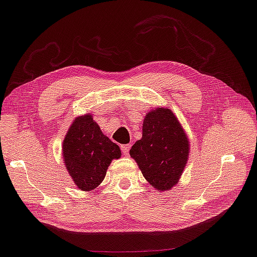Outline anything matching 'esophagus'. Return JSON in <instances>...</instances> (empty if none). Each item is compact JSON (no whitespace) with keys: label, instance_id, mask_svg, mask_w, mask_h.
Segmentation results:
<instances>
[{"label":"esophagus","instance_id":"1","mask_svg":"<svg viewBox=\"0 0 257 257\" xmlns=\"http://www.w3.org/2000/svg\"><path fill=\"white\" fill-rule=\"evenodd\" d=\"M121 150H122V152H123L124 156H128L129 155V150H130V145L129 144L121 145Z\"/></svg>","mask_w":257,"mask_h":257}]
</instances>
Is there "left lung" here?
Instances as JSON below:
<instances>
[{
    "label": "left lung",
    "mask_w": 257,
    "mask_h": 257,
    "mask_svg": "<svg viewBox=\"0 0 257 257\" xmlns=\"http://www.w3.org/2000/svg\"><path fill=\"white\" fill-rule=\"evenodd\" d=\"M144 178L160 191L177 185L189 155V141L173 112L157 108L143 121V135L130 149Z\"/></svg>",
    "instance_id": "8db88e82"
}]
</instances>
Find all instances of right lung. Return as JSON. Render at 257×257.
Here are the masks:
<instances>
[{
	"label": "right lung",
	"instance_id": "right-lung-1",
	"mask_svg": "<svg viewBox=\"0 0 257 257\" xmlns=\"http://www.w3.org/2000/svg\"><path fill=\"white\" fill-rule=\"evenodd\" d=\"M120 157L118 145L102 134L90 114L76 118L64 137V163L82 190H92L100 185L110 162Z\"/></svg>",
	"mask_w": 257,
	"mask_h": 257
}]
</instances>
